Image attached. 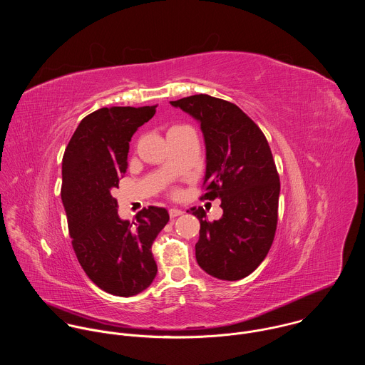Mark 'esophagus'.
I'll return each mask as SVG.
<instances>
[{
	"label": "esophagus",
	"instance_id": "esophagus-1",
	"mask_svg": "<svg viewBox=\"0 0 365 365\" xmlns=\"http://www.w3.org/2000/svg\"><path fill=\"white\" fill-rule=\"evenodd\" d=\"M168 213H170V217H177V216L182 215V210L178 208H171L168 210Z\"/></svg>",
	"mask_w": 365,
	"mask_h": 365
}]
</instances>
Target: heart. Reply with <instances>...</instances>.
<instances>
[{"instance_id":"obj_1","label":"heart","mask_w":365,"mask_h":365,"mask_svg":"<svg viewBox=\"0 0 365 365\" xmlns=\"http://www.w3.org/2000/svg\"><path fill=\"white\" fill-rule=\"evenodd\" d=\"M177 128H180V126H173L171 129H177ZM171 129H170V130H171ZM174 194H177V191H174Z\"/></svg>"}]
</instances>
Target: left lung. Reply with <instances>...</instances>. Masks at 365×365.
Listing matches in <instances>:
<instances>
[{"mask_svg":"<svg viewBox=\"0 0 365 365\" xmlns=\"http://www.w3.org/2000/svg\"><path fill=\"white\" fill-rule=\"evenodd\" d=\"M201 122L207 173L201 200H220L223 215L209 222L202 208L195 256L209 275L237 281L252 274L268 255L278 222L279 175L268 142L237 105L197 94L177 101Z\"/></svg>","mask_w":365,"mask_h":365,"instance_id":"1","label":"left lung"}]
</instances>
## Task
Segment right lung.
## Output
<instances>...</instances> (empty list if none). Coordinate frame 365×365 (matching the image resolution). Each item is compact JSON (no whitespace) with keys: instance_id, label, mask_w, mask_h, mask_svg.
<instances>
[{"instance_id":"1","label":"right lung","mask_w":365,"mask_h":365,"mask_svg":"<svg viewBox=\"0 0 365 365\" xmlns=\"http://www.w3.org/2000/svg\"><path fill=\"white\" fill-rule=\"evenodd\" d=\"M156 106H109L87 115L73 133L61 163V201L77 260L103 291L132 297L155 279L152 246L167 225L165 208L149 207L122 220L113 197L126 173L129 142Z\"/></svg>"}]
</instances>
